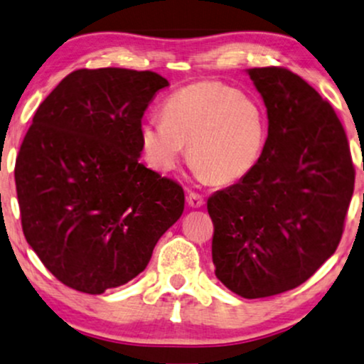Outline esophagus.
Listing matches in <instances>:
<instances>
[{"instance_id": "34e87169", "label": "esophagus", "mask_w": 364, "mask_h": 364, "mask_svg": "<svg viewBox=\"0 0 364 364\" xmlns=\"http://www.w3.org/2000/svg\"><path fill=\"white\" fill-rule=\"evenodd\" d=\"M187 204L193 207V209H199V207L204 205V197L197 192H188L187 196Z\"/></svg>"}]
</instances>
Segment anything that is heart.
Wrapping results in <instances>:
<instances>
[{"label":"heart","instance_id":"1","mask_svg":"<svg viewBox=\"0 0 364 364\" xmlns=\"http://www.w3.org/2000/svg\"><path fill=\"white\" fill-rule=\"evenodd\" d=\"M140 139L150 165L171 172L183 144L200 176L215 183L244 177L264 144V122L252 100L228 85L200 82L172 93L164 103V119H149Z\"/></svg>","mask_w":364,"mask_h":364}]
</instances>
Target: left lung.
Listing matches in <instances>:
<instances>
[{
  "label": "left lung",
  "mask_w": 364,
  "mask_h": 364,
  "mask_svg": "<svg viewBox=\"0 0 364 364\" xmlns=\"http://www.w3.org/2000/svg\"><path fill=\"white\" fill-rule=\"evenodd\" d=\"M247 75L267 108L257 164L207 200L212 261L223 284L245 299L281 294L333 256L355 191V165L336 112L282 67Z\"/></svg>",
  "instance_id": "obj_1"
}]
</instances>
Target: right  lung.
<instances>
[{
    "instance_id": "1",
    "label": "right lung",
    "mask_w": 364,
    "mask_h": 364,
    "mask_svg": "<svg viewBox=\"0 0 364 364\" xmlns=\"http://www.w3.org/2000/svg\"><path fill=\"white\" fill-rule=\"evenodd\" d=\"M155 72L75 70L33 117L15 165L26 242L65 286L102 294L139 276L183 212V188L139 162Z\"/></svg>"
}]
</instances>
